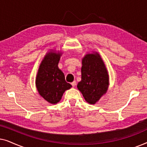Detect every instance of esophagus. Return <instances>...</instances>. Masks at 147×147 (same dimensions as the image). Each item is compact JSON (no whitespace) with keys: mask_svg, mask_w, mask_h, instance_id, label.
Returning <instances> with one entry per match:
<instances>
[{"mask_svg":"<svg viewBox=\"0 0 147 147\" xmlns=\"http://www.w3.org/2000/svg\"><path fill=\"white\" fill-rule=\"evenodd\" d=\"M71 85L73 87H75V86H76V81H74L73 82H71Z\"/></svg>","mask_w":147,"mask_h":147,"instance_id":"esophagus-1","label":"esophagus"}]
</instances>
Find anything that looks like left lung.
Instances as JSON below:
<instances>
[{"instance_id": "8db88e82", "label": "left lung", "mask_w": 147, "mask_h": 147, "mask_svg": "<svg viewBox=\"0 0 147 147\" xmlns=\"http://www.w3.org/2000/svg\"><path fill=\"white\" fill-rule=\"evenodd\" d=\"M77 87L86 102L91 104L98 102L107 91L108 75L99 54H88L84 57L82 80Z\"/></svg>"}]
</instances>
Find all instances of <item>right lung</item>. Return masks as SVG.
<instances>
[{
  "label": "right lung",
  "instance_id": "1",
  "mask_svg": "<svg viewBox=\"0 0 147 147\" xmlns=\"http://www.w3.org/2000/svg\"><path fill=\"white\" fill-rule=\"evenodd\" d=\"M60 56L59 53H47L39 66L36 78V86L39 94L51 104L59 102L64 92L71 87L57 67Z\"/></svg>",
  "mask_w": 147,
  "mask_h": 147
}]
</instances>
